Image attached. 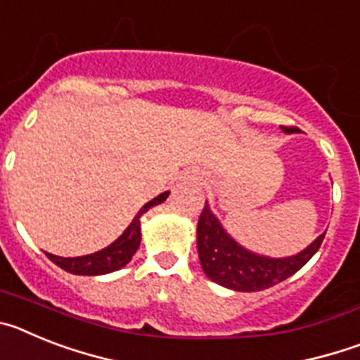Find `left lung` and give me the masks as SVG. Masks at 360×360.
<instances>
[{
	"label": "left lung",
	"instance_id": "obj_1",
	"mask_svg": "<svg viewBox=\"0 0 360 360\" xmlns=\"http://www.w3.org/2000/svg\"><path fill=\"white\" fill-rule=\"evenodd\" d=\"M285 133H295L297 128H285ZM321 236L314 240L304 250L288 257H269L243 249L232 240L231 234L221 227L219 219L212 214L207 202L198 218L196 229V247L203 272L209 279L225 288L236 292H259L274 287L295 274L301 266L310 262V257L319 250L324 240Z\"/></svg>",
	"mask_w": 360,
	"mask_h": 360
}]
</instances>
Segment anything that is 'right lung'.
<instances>
[{
	"instance_id": "add662e5",
	"label": "right lung",
	"mask_w": 360,
	"mask_h": 360,
	"mask_svg": "<svg viewBox=\"0 0 360 360\" xmlns=\"http://www.w3.org/2000/svg\"><path fill=\"white\" fill-rule=\"evenodd\" d=\"M169 196V191H165L157 198H153L148 202L141 211L136 212L129 227L117 238L115 241L108 247H104L98 252L88 254V256H79V257H61L53 256V254L46 252L50 262L56 263L57 266H61L63 270L70 272V274L77 276H103L115 272V270L122 269L131 262L133 254L136 252L139 245H141V216L148 212L149 209L158 205V203L165 202V198Z\"/></svg>"
}]
</instances>
